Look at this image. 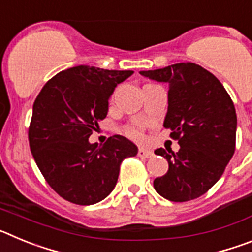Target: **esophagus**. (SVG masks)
Masks as SVG:
<instances>
[{"label": "esophagus", "mask_w": 252, "mask_h": 252, "mask_svg": "<svg viewBox=\"0 0 252 252\" xmlns=\"http://www.w3.org/2000/svg\"><path fill=\"white\" fill-rule=\"evenodd\" d=\"M137 155L141 158H146V159H149V158H151L154 155V153L151 150H149V149H145V148H140L139 151H137Z\"/></svg>", "instance_id": "esophagus-1"}]
</instances>
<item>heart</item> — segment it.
Returning a JSON list of instances; mask_svg holds the SVG:
<instances>
[{"label": "heart", "mask_w": 252, "mask_h": 252, "mask_svg": "<svg viewBox=\"0 0 252 252\" xmlns=\"http://www.w3.org/2000/svg\"><path fill=\"white\" fill-rule=\"evenodd\" d=\"M144 127H145V125L142 122H135V124L127 125L124 131L127 136L132 137L135 140H140L144 136Z\"/></svg>", "instance_id": "b5f03b06"}]
</instances>
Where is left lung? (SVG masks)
Here are the masks:
<instances>
[{"mask_svg": "<svg viewBox=\"0 0 252 252\" xmlns=\"http://www.w3.org/2000/svg\"><path fill=\"white\" fill-rule=\"evenodd\" d=\"M140 74L168 83L164 127L178 140V153L157 149L168 160L154 188L171 202L201 197L222 177L235 153L237 117L233 102L217 78L194 63H178ZM168 150V149H166Z\"/></svg>", "mask_w": 252, "mask_h": 252, "instance_id": "left-lung-1", "label": "left lung"}]
</instances>
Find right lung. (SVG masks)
<instances>
[{
    "instance_id": "1",
    "label": "right lung",
    "mask_w": 252,
    "mask_h": 252,
    "mask_svg": "<svg viewBox=\"0 0 252 252\" xmlns=\"http://www.w3.org/2000/svg\"><path fill=\"white\" fill-rule=\"evenodd\" d=\"M132 73L73 66L49 79L37 94L30 150L49 186L66 201L81 206L101 202L115 188L122 160L137 154V146L121 135L102 146L88 140L107 116L117 84Z\"/></svg>"
}]
</instances>
